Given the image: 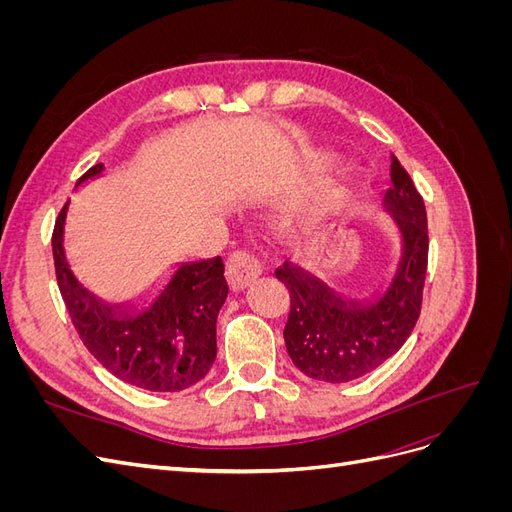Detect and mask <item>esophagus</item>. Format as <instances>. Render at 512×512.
Here are the masks:
<instances>
[{
	"instance_id": "1",
	"label": "esophagus",
	"mask_w": 512,
	"mask_h": 512,
	"mask_svg": "<svg viewBox=\"0 0 512 512\" xmlns=\"http://www.w3.org/2000/svg\"><path fill=\"white\" fill-rule=\"evenodd\" d=\"M260 271V260L250 250H237L228 256L226 275L230 286L235 290H243L247 284H252L260 275Z\"/></svg>"
}]
</instances>
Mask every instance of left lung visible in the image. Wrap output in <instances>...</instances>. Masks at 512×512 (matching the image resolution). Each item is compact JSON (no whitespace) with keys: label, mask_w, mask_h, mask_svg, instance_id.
Returning <instances> with one entry per match:
<instances>
[{"label":"left lung","mask_w":512,"mask_h":512,"mask_svg":"<svg viewBox=\"0 0 512 512\" xmlns=\"http://www.w3.org/2000/svg\"><path fill=\"white\" fill-rule=\"evenodd\" d=\"M391 160L393 185L386 190L384 209L401 232V256L382 297L342 299L320 277L288 260L275 271L290 292L286 350L292 363L314 380L337 384L374 371L406 344L421 314L429 254L427 213L406 168L395 156Z\"/></svg>","instance_id":"obj_1"}]
</instances>
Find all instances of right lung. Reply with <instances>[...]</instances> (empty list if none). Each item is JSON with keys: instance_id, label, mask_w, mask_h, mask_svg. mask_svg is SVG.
Here are the masks:
<instances>
[{"instance_id": "obj_1", "label": "right lung", "mask_w": 512, "mask_h": 512, "mask_svg": "<svg viewBox=\"0 0 512 512\" xmlns=\"http://www.w3.org/2000/svg\"><path fill=\"white\" fill-rule=\"evenodd\" d=\"M91 166L76 185L100 177ZM68 203L53 230V258L59 292L76 333L102 367L119 380L153 393H177L207 376L218 344L215 320L228 284L220 256L183 262L143 312L128 303L108 305L76 280L64 252Z\"/></svg>"}]
</instances>
